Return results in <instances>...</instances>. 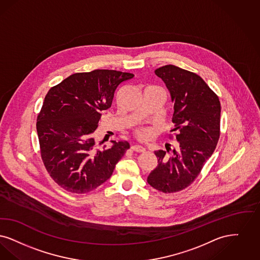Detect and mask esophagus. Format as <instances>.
<instances>
[{"instance_id":"esophagus-1","label":"esophagus","mask_w":260,"mask_h":260,"mask_svg":"<svg viewBox=\"0 0 260 260\" xmlns=\"http://www.w3.org/2000/svg\"><path fill=\"white\" fill-rule=\"evenodd\" d=\"M134 151H137V152H144V151H146V148L144 147H142V146H140V145H134V146H132L131 147Z\"/></svg>"}]
</instances>
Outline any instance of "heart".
Masks as SVG:
<instances>
[{"instance_id": "heart-1", "label": "heart", "mask_w": 260, "mask_h": 260, "mask_svg": "<svg viewBox=\"0 0 260 260\" xmlns=\"http://www.w3.org/2000/svg\"><path fill=\"white\" fill-rule=\"evenodd\" d=\"M151 135H152L151 128H139L136 131V136L142 141H147L148 139H150Z\"/></svg>"}]
</instances>
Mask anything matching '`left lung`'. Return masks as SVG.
Masks as SVG:
<instances>
[{
  "label": "left lung",
  "mask_w": 260,
  "mask_h": 260,
  "mask_svg": "<svg viewBox=\"0 0 260 260\" xmlns=\"http://www.w3.org/2000/svg\"><path fill=\"white\" fill-rule=\"evenodd\" d=\"M174 105L172 121L179 145L154 151L158 165L147 177L153 188L164 193L180 191L191 184L215 151L219 139L220 103L198 75L166 65L156 69ZM171 151L168 154L169 150Z\"/></svg>",
  "instance_id": "left-lung-1"
}]
</instances>
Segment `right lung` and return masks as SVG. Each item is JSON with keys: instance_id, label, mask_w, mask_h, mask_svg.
Listing matches in <instances>:
<instances>
[{"instance_id": "right-lung-1", "label": "right lung", "mask_w": 260, "mask_h": 260, "mask_svg": "<svg viewBox=\"0 0 260 260\" xmlns=\"http://www.w3.org/2000/svg\"><path fill=\"white\" fill-rule=\"evenodd\" d=\"M133 74L114 70L77 73L51 87L37 119L42 159L53 181L67 191L86 193L108 181L130 147L111 141L100 149L93 133L102 111L111 108L114 92Z\"/></svg>"}]
</instances>
